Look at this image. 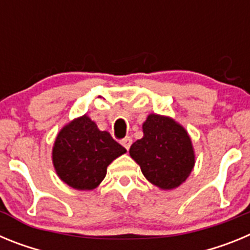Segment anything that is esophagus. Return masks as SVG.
<instances>
[{
    "label": "esophagus",
    "instance_id": "esophagus-1",
    "mask_svg": "<svg viewBox=\"0 0 250 250\" xmlns=\"http://www.w3.org/2000/svg\"><path fill=\"white\" fill-rule=\"evenodd\" d=\"M120 143H121V145L125 147V149L129 150L130 146H131V144H132V139L130 138V136H126V138H124Z\"/></svg>",
    "mask_w": 250,
    "mask_h": 250
}]
</instances>
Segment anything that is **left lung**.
Masks as SVG:
<instances>
[{
    "label": "left lung",
    "mask_w": 250,
    "mask_h": 250,
    "mask_svg": "<svg viewBox=\"0 0 250 250\" xmlns=\"http://www.w3.org/2000/svg\"><path fill=\"white\" fill-rule=\"evenodd\" d=\"M144 136L130 146V156L147 182L161 190H173L189 178L195 165L190 135L173 118L149 114Z\"/></svg>",
    "instance_id": "left-lung-1"
}]
</instances>
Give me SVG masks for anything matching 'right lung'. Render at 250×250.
<instances>
[{
    "label": "right lung",
    "mask_w": 250,
    "mask_h": 250,
    "mask_svg": "<svg viewBox=\"0 0 250 250\" xmlns=\"http://www.w3.org/2000/svg\"><path fill=\"white\" fill-rule=\"evenodd\" d=\"M126 149L83 115L60 130L52 146L57 176L76 190H94L106 176L107 167Z\"/></svg>",
    "instance_id": "add662e5"
}]
</instances>
